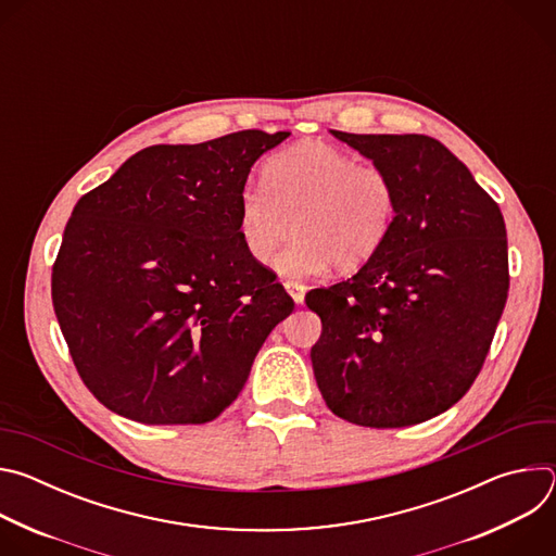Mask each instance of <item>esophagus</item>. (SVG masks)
<instances>
[{"label": "esophagus", "mask_w": 556, "mask_h": 556, "mask_svg": "<svg viewBox=\"0 0 556 556\" xmlns=\"http://www.w3.org/2000/svg\"><path fill=\"white\" fill-rule=\"evenodd\" d=\"M283 286H286L288 294L294 299V303H296V305H301V303H303V299H305V286H303L301 281H290V279H288Z\"/></svg>", "instance_id": "esophagus-1"}]
</instances>
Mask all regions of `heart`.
I'll return each instance as SVG.
<instances>
[{
	"instance_id": "obj_1",
	"label": "heart",
	"mask_w": 556,
	"mask_h": 556,
	"mask_svg": "<svg viewBox=\"0 0 556 556\" xmlns=\"http://www.w3.org/2000/svg\"><path fill=\"white\" fill-rule=\"evenodd\" d=\"M399 213V191L387 169L321 140L301 142L266 167L264 182L240 193V240L251 260L277 257L286 277L354 270L387 242Z\"/></svg>"
}]
</instances>
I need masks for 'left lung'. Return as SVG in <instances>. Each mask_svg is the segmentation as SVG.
Instances as JSON below:
<instances>
[{
	"label": "left lung",
	"instance_id": "1",
	"mask_svg": "<svg viewBox=\"0 0 556 556\" xmlns=\"http://www.w3.org/2000/svg\"><path fill=\"white\" fill-rule=\"evenodd\" d=\"M332 134L389 172L399 213L352 279L305 296L324 324L314 378L339 418L412 427L453 407L482 371L510 283L506 224L440 140Z\"/></svg>",
	"mask_w": 556,
	"mask_h": 556
}]
</instances>
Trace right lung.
<instances>
[{
  "label": "right lung",
  "mask_w": 556,
  "mask_h": 556,
  "mask_svg": "<svg viewBox=\"0 0 556 556\" xmlns=\"http://www.w3.org/2000/svg\"><path fill=\"white\" fill-rule=\"evenodd\" d=\"M290 131L244 129L153 144L76 202L52 266L74 367L110 412L204 425L240 395L273 328L294 309L240 240V193Z\"/></svg>",
  "instance_id": "add662e5"
}]
</instances>
